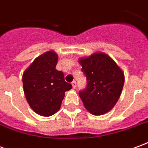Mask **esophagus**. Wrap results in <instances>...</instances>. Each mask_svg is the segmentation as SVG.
Returning a JSON list of instances; mask_svg holds the SVG:
<instances>
[{"label":"esophagus","instance_id":"esophagus-1","mask_svg":"<svg viewBox=\"0 0 148 148\" xmlns=\"http://www.w3.org/2000/svg\"><path fill=\"white\" fill-rule=\"evenodd\" d=\"M71 85H72V86H73V88H74V89H75V88H76L77 84H76V82H75V81H73V82H72V83H71Z\"/></svg>","mask_w":148,"mask_h":148}]
</instances>
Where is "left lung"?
Wrapping results in <instances>:
<instances>
[{
	"label": "left lung",
	"instance_id": "8db88e82",
	"mask_svg": "<svg viewBox=\"0 0 148 148\" xmlns=\"http://www.w3.org/2000/svg\"><path fill=\"white\" fill-rule=\"evenodd\" d=\"M79 63L87 79L86 88L79 93L85 108L95 116L107 113L121 97L124 83L123 71L103 52L79 58Z\"/></svg>",
	"mask_w": 148,
	"mask_h": 148
}]
</instances>
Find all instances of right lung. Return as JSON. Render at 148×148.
<instances>
[{
	"mask_svg": "<svg viewBox=\"0 0 148 148\" xmlns=\"http://www.w3.org/2000/svg\"><path fill=\"white\" fill-rule=\"evenodd\" d=\"M58 55L49 51L38 56L23 74V87L27 103L37 114L51 116L59 110L65 92L72 88L64 74L55 67Z\"/></svg>",
	"mask_w": 148,
	"mask_h": 148,
	"instance_id": "right-lung-1",
	"label": "right lung"
}]
</instances>
